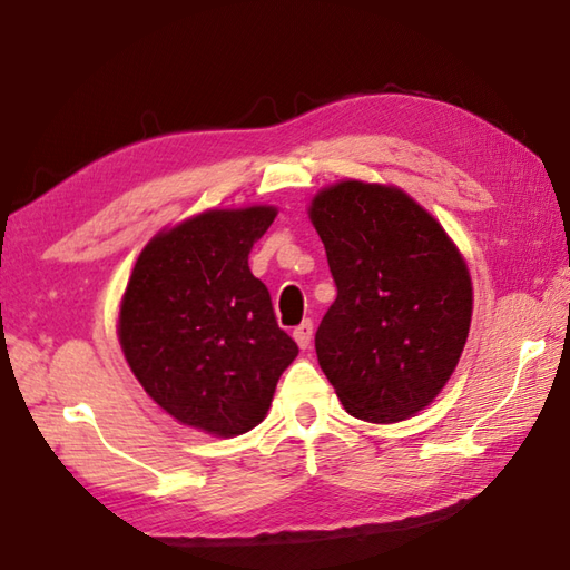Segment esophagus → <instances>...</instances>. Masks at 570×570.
<instances>
[{
  "instance_id": "34e87169",
  "label": "esophagus",
  "mask_w": 570,
  "mask_h": 570,
  "mask_svg": "<svg viewBox=\"0 0 570 570\" xmlns=\"http://www.w3.org/2000/svg\"><path fill=\"white\" fill-rule=\"evenodd\" d=\"M294 338H296L298 348H308V344H312V338H314V321L312 318L302 321V324L294 328Z\"/></svg>"
}]
</instances>
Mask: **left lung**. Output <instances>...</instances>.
<instances>
[{
	"instance_id": "1",
	"label": "left lung",
	"mask_w": 570,
	"mask_h": 570,
	"mask_svg": "<svg viewBox=\"0 0 570 570\" xmlns=\"http://www.w3.org/2000/svg\"><path fill=\"white\" fill-rule=\"evenodd\" d=\"M308 216L336 284L316 331L321 371L351 416H413L446 386L469 338L463 256L396 186L334 184L314 196Z\"/></svg>"
}]
</instances>
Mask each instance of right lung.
Instances as JSON below:
<instances>
[{"mask_svg":"<svg viewBox=\"0 0 570 570\" xmlns=\"http://www.w3.org/2000/svg\"><path fill=\"white\" fill-rule=\"evenodd\" d=\"M274 206L212 209L144 246L119 308V344L144 391L184 426L239 436L262 423L298 354L249 268Z\"/></svg>","mask_w":570,"mask_h":570,"instance_id":"1","label":"right lung"}]
</instances>
